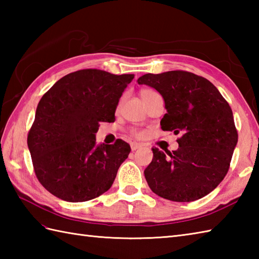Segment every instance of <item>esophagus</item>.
Wrapping results in <instances>:
<instances>
[{
  "instance_id": "esophagus-1",
  "label": "esophagus",
  "mask_w": 259,
  "mask_h": 259,
  "mask_svg": "<svg viewBox=\"0 0 259 259\" xmlns=\"http://www.w3.org/2000/svg\"><path fill=\"white\" fill-rule=\"evenodd\" d=\"M130 147H131V150L135 151V150H137V149H139V148H141L142 145H141V144H137V142H131Z\"/></svg>"
}]
</instances>
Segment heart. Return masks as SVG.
Listing matches in <instances>:
<instances>
[{
	"mask_svg": "<svg viewBox=\"0 0 259 259\" xmlns=\"http://www.w3.org/2000/svg\"><path fill=\"white\" fill-rule=\"evenodd\" d=\"M151 92H153V91H151V90H149V89H142V90L140 91V97L144 98L145 96L149 95V93H151ZM134 135L137 136V137H141V134H140V133H137V131H135Z\"/></svg>",
	"mask_w": 259,
	"mask_h": 259,
	"instance_id": "b5f03b06",
	"label": "heart"
}]
</instances>
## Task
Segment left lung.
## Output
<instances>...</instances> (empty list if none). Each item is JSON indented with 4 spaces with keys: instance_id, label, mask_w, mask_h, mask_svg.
<instances>
[{
    "instance_id": "8db88e82",
    "label": "left lung",
    "mask_w": 259,
    "mask_h": 259,
    "mask_svg": "<svg viewBox=\"0 0 259 259\" xmlns=\"http://www.w3.org/2000/svg\"><path fill=\"white\" fill-rule=\"evenodd\" d=\"M138 83L160 93L167 110L161 129L180 136L177 150L152 148L145 169L150 189L178 202L205 197L225 178L238 141L228 102L210 81L187 71L147 73Z\"/></svg>"
}]
</instances>
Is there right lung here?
I'll return each mask as SVG.
<instances>
[{"instance_id": "1", "label": "right lung", "mask_w": 259, "mask_h": 259, "mask_svg": "<svg viewBox=\"0 0 259 259\" xmlns=\"http://www.w3.org/2000/svg\"><path fill=\"white\" fill-rule=\"evenodd\" d=\"M134 74L84 69L64 75L41 98L27 136L41 185L60 199L91 200L112 186L131 151L118 139L97 145L99 122H114L115 109Z\"/></svg>"}]
</instances>
